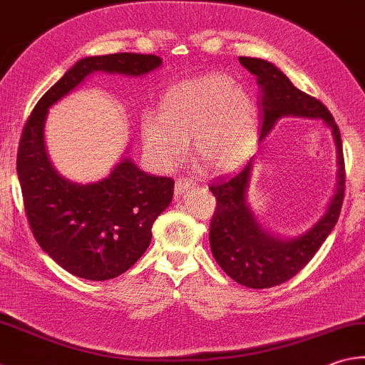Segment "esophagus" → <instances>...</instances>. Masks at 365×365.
Listing matches in <instances>:
<instances>
[{
  "label": "esophagus",
  "instance_id": "34e87169",
  "mask_svg": "<svg viewBox=\"0 0 365 365\" xmlns=\"http://www.w3.org/2000/svg\"><path fill=\"white\" fill-rule=\"evenodd\" d=\"M192 187H195V182L187 180V178H180L175 184V194L176 195H182L185 190H189Z\"/></svg>",
  "mask_w": 365,
  "mask_h": 365
}]
</instances>
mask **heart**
Segmentation results:
<instances>
[{"instance_id": "b5f03b06", "label": "heart", "mask_w": 365, "mask_h": 365, "mask_svg": "<svg viewBox=\"0 0 365 365\" xmlns=\"http://www.w3.org/2000/svg\"><path fill=\"white\" fill-rule=\"evenodd\" d=\"M256 106L243 87L224 73H210L170 87L160 114L148 113L141 135L148 154L160 168L180 163L187 140L195 159L212 173H227L250 159L256 143Z\"/></svg>"}]
</instances>
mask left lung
<instances>
[{
	"label": "left lung",
	"instance_id": "1",
	"mask_svg": "<svg viewBox=\"0 0 365 365\" xmlns=\"http://www.w3.org/2000/svg\"><path fill=\"white\" fill-rule=\"evenodd\" d=\"M238 60L247 71L256 76L260 87V140H264L277 120L284 115L316 118L332 128L339 154V184L329 210L313 229L292 240H281L265 232L246 205V187L252 160L238 173L219 176L210 184V190L216 197V210L210 222L212 256L238 284L252 289H267L295 277L310 262L332 232L345 198V159L339 125L319 100L294 87L287 76L270 61L251 57H240Z\"/></svg>",
	"mask_w": 365,
	"mask_h": 365
}]
</instances>
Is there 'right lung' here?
Instances as JSON below:
<instances>
[{
    "instance_id": "obj_1",
    "label": "right lung",
    "mask_w": 365,
    "mask_h": 365,
    "mask_svg": "<svg viewBox=\"0 0 365 365\" xmlns=\"http://www.w3.org/2000/svg\"><path fill=\"white\" fill-rule=\"evenodd\" d=\"M160 65V57L146 53L82 58L41 97L25 122L17 150L25 215L39 246L74 277L105 281L125 273L148 250L153 224L173 198L175 181L144 173L128 159L98 182L66 181L46 154L47 109L93 71L141 76Z\"/></svg>"
}]
</instances>
